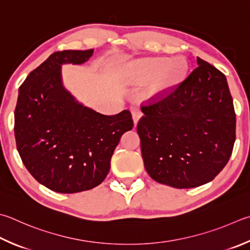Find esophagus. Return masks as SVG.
Segmentation results:
<instances>
[{
	"instance_id": "34e87169",
	"label": "esophagus",
	"mask_w": 250,
	"mask_h": 250,
	"mask_svg": "<svg viewBox=\"0 0 250 250\" xmlns=\"http://www.w3.org/2000/svg\"><path fill=\"white\" fill-rule=\"evenodd\" d=\"M131 113H132V119L134 125H137L139 120L141 119V117H142V112H141L140 108L138 106H132L131 107Z\"/></svg>"
}]
</instances>
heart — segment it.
Here are the masks:
<instances>
[{"label": "heart", "instance_id": "heart-1", "mask_svg": "<svg viewBox=\"0 0 250 250\" xmlns=\"http://www.w3.org/2000/svg\"><path fill=\"white\" fill-rule=\"evenodd\" d=\"M188 63L184 58L151 57L125 63L119 70V78L128 85H142L153 80L146 89L148 98L164 96L187 78Z\"/></svg>", "mask_w": 250, "mask_h": 250}]
</instances>
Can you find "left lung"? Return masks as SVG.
I'll use <instances>...</instances> for the list:
<instances>
[{
  "label": "left lung",
  "mask_w": 250,
  "mask_h": 250,
  "mask_svg": "<svg viewBox=\"0 0 250 250\" xmlns=\"http://www.w3.org/2000/svg\"><path fill=\"white\" fill-rule=\"evenodd\" d=\"M198 66L168 96L142 106L138 124L145 169L178 189L215 178L232 155L236 115L225 75L197 58Z\"/></svg>",
  "instance_id": "left-lung-1"
}]
</instances>
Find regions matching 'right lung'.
<instances>
[{
  "mask_svg": "<svg viewBox=\"0 0 250 250\" xmlns=\"http://www.w3.org/2000/svg\"><path fill=\"white\" fill-rule=\"evenodd\" d=\"M94 49L52 53L18 89L15 139L34 178L60 193L101 185L121 135L132 130L129 110L106 116L84 106L63 86L62 65L83 64Z\"/></svg>",
  "mask_w": 250,
  "mask_h": 250,
  "instance_id": "obj_1",
  "label": "right lung"
}]
</instances>
